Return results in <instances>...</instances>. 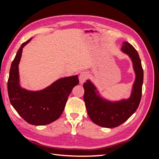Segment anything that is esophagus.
<instances>
[{"instance_id":"1","label":"esophagus","mask_w":159,"mask_h":159,"mask_svg":"<svg viewBox=\"0 0 159 159\" xmlns=\"http://www.w3.org/2000/svg\"><path fill=\"white\" fill-rule=\"evenodd\" d=\"M89 76V74L88 71H81L80 74V76H79V80H80V84H83L84 82H85V80L88 79Z\"/></svg>"}]
</instances>
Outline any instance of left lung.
I'll return each instance as SVG.
<instances>
[{
	"mask_svg": "<svg viewBox=\"0 0 159 159\" xmlns=\"http://www.w3.org/2000/svg\"><path fill=\"white\" fill-rule=\"evenodd\" d=\"M121 51L129 56L135 74L131 95L127 99L110 101L102 97L95 85L88 80L84 84V100L89 118L99 126L113 128L119 126L136 111L140 103L143 84V70L137 51L123 42Z\"/></svg>",
	"mask_w": 159,
	"mask_h": 159,
	"instance_id": "obj_1",
	"label": "left lung"
}]
</instances>
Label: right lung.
<instances>
[{"mask_svg":"<svg viewBox=\"0 0 159 159\" xmlns=\"http://www.w3.org/2000/svg\"><path fill=\"white\" fill-rule=\"evenodd\" d=\"M31 39L21 45L12 62L7 84L8 93L12 107L27 123L34 125H45L61 116L72 89L79 84L78 76L60 78L39 91L22 88L20 84L18 65L23 48Z\"/></svg>","mask_w":159,"mask_h":159,"instance_id":"right-lung-1","label":"right lung"}]
</instances>
